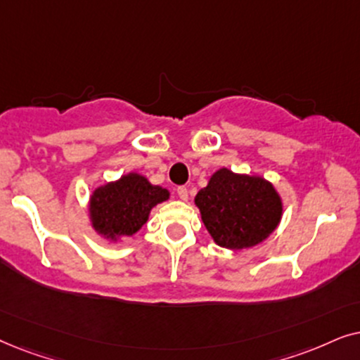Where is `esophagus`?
Segmentation results:
<instances>
[{
	"instance_id": "1",
	"label": "esophagus",
	"mask_w": 360,
	"mask_h": 360,
	"mask_svg": "<svg viewBox=\"0 0 360 360\" xmlns=\"http://www.w3.org/2000/svg\"><path fill=\"white\" fill-rule=\"evenodd\" d=\"M177 195H179V199H183V200L189 199V193L184 186H179V188H177Z\"/></svg>"
}]
</instances>
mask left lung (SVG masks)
I'll return each instance as SVG.
<instances>
[{"label":"left lung","instance_id":"8db88e82","mask_svg":"<svg viewBox=\"0 0 360 360\" xmlns=\"http://www.w3.org/2000/svg\"><path fill=\"white\" fill-rule=\"evenodd\" d=\"M202 222L217 245L230 250L255 247L278 227L283 202L270 181L215 171L194 199Z\"/></svg>","mask_w":360,"mask_h":360}]
</instances>
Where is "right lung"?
Returning <instances> with one entry per match:
<instances>
[{
  "label": "right lung",
  "instance_id": "1",
  "mask_svg": "<svg viewBox=\"0 0 360 360\" xmlns=\"http://www.w3.org/2000/svg\"><path fill=\"white\" fill-rule=\"evenodd\" d=\"M169 199V191L151 184L145 176L128 172L100 186L90 195V222L95 232L117 242L131 237L148 222L151 209Z\"/></svg>",
  "mask_w": 360,
  "mask_h": 360
}]
</instances>
